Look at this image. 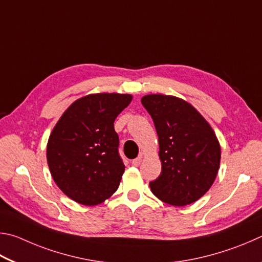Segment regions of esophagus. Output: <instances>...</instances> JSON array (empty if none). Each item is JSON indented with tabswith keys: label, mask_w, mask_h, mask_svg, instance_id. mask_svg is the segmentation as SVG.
<instances>
[{
	"label": "esophagus",
	"mask_w": 262,
	"mask_h": 262,
	"mask_svg": "<svg viewBox=\"0 0 262 262\" xmlns=\"http://www.w3.org/2000/svg\"><path fill=\"white\" fill-rule=\"evenodd\" d=\"M131 163L134 167H139V164L141 163V158H137L135 160H132Z\"/></svg>",
	"instance_id": "obj_1"
}]
</instances>
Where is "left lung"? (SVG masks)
I'll return each mask as SVG.
<instances>
[{
	"mask_svg": "<svg viewBox=\"0 0 262 262\" xmlns=\"http://www.w3.org/2000/svg\"><path fill=\"white\" fill-rule=\"evenodd\" d=\"M141 103L159 137L162 170L149 183L161 201L186 206L200 199L216 178L221 147L208 122L193 105L172 95L148 94Z\"/></svg>",
	"mask_w": 262,
	"mask_h": 262,
	"instance_id": "left-lung-1",
	"label": "left lung"
}]
</instances>
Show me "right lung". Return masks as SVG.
I'll return each mask as SVG.
<instances>
[{
    "instance_id": "right-lung-1",
    "label": "right lung",
    "mask_w": 262,
    "mask_h": 262,
    "mask_svg": "<svg viewBox=\"0 0 262 262\" xmlns=\"http://www.w3.org/2000/svg\"><path fill=\"white\" fill-rule=\"evenodd\" d=\"M132 95L90 94L76 100L49 136L47 162L64 194L85 206L103 203L118 189L125 166L114 122Z\"/></svg>"
}]
</instances>
